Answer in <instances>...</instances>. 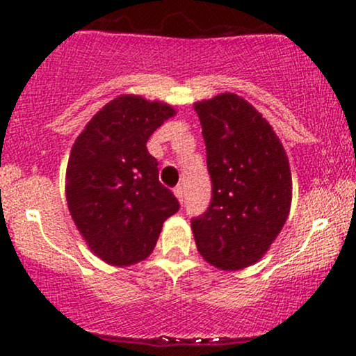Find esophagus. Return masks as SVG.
Listing matches in <instances>:
<instances>
[{
    "instance_id": "34e87169",
    "label": "esophagus",
    "mask_w": 356,
    "mask_h": 356,
    "mask_svg": "<svg viewBox=\"0 0 356 356\" xmlns=\"http://www.w3.org/2000/svg\"><path fill=\"white\" fill-rule=\"evenodd\" d=\"M174 194H175V197L179 199V202L184 204V187L182 186L174 187Z\"/></svg>"
}]
</instances>
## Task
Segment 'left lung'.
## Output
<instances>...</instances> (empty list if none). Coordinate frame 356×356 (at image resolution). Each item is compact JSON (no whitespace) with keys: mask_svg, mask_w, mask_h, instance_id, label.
I'll list each match as a JSON object with an SVG mask.
<instances>
[{"mask_svg":"<svg viewBox=\"0 0 356 356\" xmlns=\"http://www.w3.org/2000/svg\"><path fill=\"white\" fill-rule=\"evenodd\" d=\"M206 142L212 197L191 220L195 246L212 266L238 271L257 263L291 207L284 147L257 110L236 93L194 104Z\"/></svg>","mask_w":356,"mask_h":356,"instance_id":"left-lung-1","label":"left lung"}]
</instances>
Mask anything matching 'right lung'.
Returning a JSON list of instances; mask_svg holds the SVG:
<instances>
[{"label":"right lung","mask_w":356,"mask_h":356,"mask_svg":"<svg viewBox=\"0 0 356 356\" xmlns=\"http://www.w3.org/2000/svg\"><path fill=\"white\" fill-rule=\"evenodd\" d=\"M175 110L120 95L85 125L67 165L68 209L85 243L112 266H130L154 251L162 224L179 211L159 182L147 140Z\"/></svg>","instance_id":"obj_1"}]
</instances>
